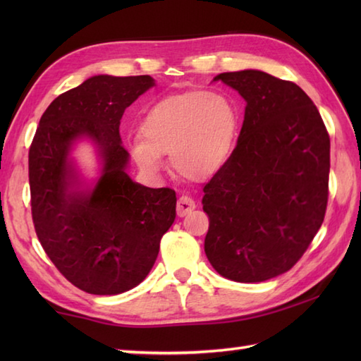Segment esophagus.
I'll return each instance as SVG.
<instances>
[{
	"label": "esophagus",
	"instance_id": "obj_1",
	"mask_svg": "<svg viewBox=\"0 0 361 361\" xmlns=\"http://www.w3.org/2000/svg\"><path fill=\"white\" fill-rule=\"evenodd\" d=\"M195 209V202L192 198H189L186 195H181L178 200H176V216L178 217H185L186 214Z\"/></svg>",
	"mask_w": 361,
	"mask_h": 361
}]
</instances>
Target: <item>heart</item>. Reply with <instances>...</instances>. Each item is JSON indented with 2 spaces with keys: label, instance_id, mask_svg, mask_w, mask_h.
I'll return each instance as SVG.
<instances>
[{
  "label": "heart",
  "instance_id": "b5f03b06",
  "mask_svg": "<svg viewBox=\"0 0 361 361\" xmlns=\"http://www.w3.org/2000/svg\"><path fill=\"white\" fill-rule=\"evenodd\" d=\"M239 127L234 105L224 94L189 91L152 105L140 126L132 155L144 172L157 173L161 155H171L173 171L190 181L216 175L233 150Z\"/></svg>",
  "mask_w": 361,
  "mask_h": 361
}]
</instances>
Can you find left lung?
<instances>
[{"mask_svg":"<svg viewBox=\"0 0 361 361\" xmlns=\"http://www.w3.org/2000/svg\"><path fill=\"white\" fill-rule=\"evenodd\" d=\"M245 99L239 140L203 188L204 252L219 274L262 282L288 271L323 225L331 137L296 83L257 70L221 73Z\"/></svg>","mask_w":361,"mask_h":361,"instance_id":"1","label":"left lung"}]
</instances>
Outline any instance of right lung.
<instances>
[{
	"instance_id": "add662e5",
	"label": "right lung",
	"mask_w": 361,
	"mask_h": 361,
	"mask_svg": "<svg viewBox=\"0 0 361 361\" xmlns=\"http://www.w3.org/2000/svg\"><path fill=\"white\" fill-rule=\"evenodd\" d=\"M153 85L150 75H94L54 99L29 147L30 211L38 240L57 270L91 295L124 293L142 282L175 220V190L132 181L119 136L126 109ZM80 135L98 144L104 161L91 193L72 189L67 152Z\"/></svg>"
}]
</instances>
